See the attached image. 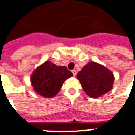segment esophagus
Returning a JSON list of instances; mask_svg holds the SVG:
<instances>
[{"instance_id": "esophagus-1", "label": "esophagus", "mask_w": 135, "mask_h": 135, "mask_svg": "<svg viewBox=\"0 0 135 135\" xmlns=\"http://www.w3.org/2000/svg\"><path fill=\"white\" fill-rule=\"evenodd\" d=\"M72 71V74H73L74 76H76V70H72V71Z\"/></svg>"}]
</instances>
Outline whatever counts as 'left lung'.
Segmentation results:
<instances>
[{
	"mask_svg": "<svg viewBox=\"0 0 135 135\" xmlns=\"http://www.w3.org/2000/svg\"><path fill=\"white\" fill-rule=\"evenodd\" d=\"M76 76L87 95L94 98L110 91L114 81L112 72L95 62L85 65Z\"/></svg>",
	"mask_w": 135,
	"mask_h": 135,
	"instance_id": "obj_1",
	"label": "left lung"
}]
</instances>
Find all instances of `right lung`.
<instances>
[{
    "label": "right lung",
    "instance_id": "right-lung-1",
    "mask_svg": "<svg viewBox=\"0 0 135 135\" xmlns=\"http://www.w3.org/2000/svg\"><path fill=\"white\" fill-rule=\"evenodd\" d=\"M73 76L66 66H58L50 61L45 62L31 76L34 90L45 98L55 96L66 79Z\"/></svg>",
    "mask_w": 135,
    "mask_h": 135
}]
</instances>
